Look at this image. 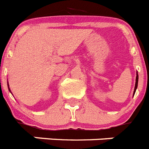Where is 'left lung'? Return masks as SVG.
Masks as SVG:
<instances>
[{"label": "left lung", "instance_id": "1", "mask_svg": "<svg viewBox=\"0 0 149 149\" xmlns=\"http://www.w3.org/2000/svg\"><path fill=\"white\" fill-rule=\"evenodd\" d=\"M138 78H139V77H138V74L136 73V84H135V87H134V95L135 94V92H136V88H137V85H138Z\"/></svg>", "mask_w": 149, "mask_h": 149}]
</instances>
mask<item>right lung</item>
Instances as JSON below:
<instances>
[{"mask_svg": "<svg viewBox=\"0 0 149 149\" xmlns=\"http://www.w3.org/2000/svg\"><path fill=\"white\" fill-rule=\"evenodd\" d=\"M7 85H8V88H9V90H10V87H9V84H8V83H7ZM10 93H11V92H10Z\"/></svg>", "mask_w": 149, "mask_h": 149, "instance_id": "add662e5", "label": "right lung"}]
</instances>
